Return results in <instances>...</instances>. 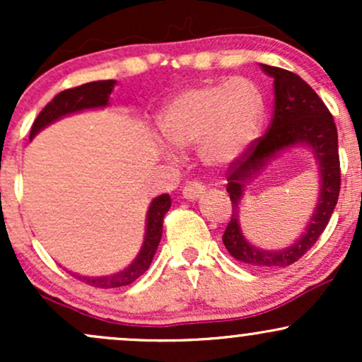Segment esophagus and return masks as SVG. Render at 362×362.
<instances>
[{
  "instance_id": "esophagus-1",
  "label": "esophagus",
  "mask_w": 362,
  "mask_h": 362,
  "mask_svg": "<svg viewBox=\"0 0 362 362\" xmlns=\"http://www.w3.org/2000/svg\"><path fill=\"white\" fill-rule=\"evenodd\" d=\"M204 192H206V187L202 185L201 182H195V180L187 182L184 189H182V195H184L185 199H197Z\"/></svg>"
}]
</instances>
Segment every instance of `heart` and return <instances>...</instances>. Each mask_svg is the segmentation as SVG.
I'll return each mask as SVG.
<instances>
[{
	"instance_id": "heart-1",
	"label": "heart",
	"mask_w": 362,
	"mask_h": 362,
	"mask_svg": "<svg viewBox=\"0 0 362 362\" xmlns=\"http://www.w3.org/2000/svg\"><path fill=\"white\" fill-rule=\"evenodd\" d=\"M264 100L250 80L231 78L192 86L168 103L160 127L173 146L197 148L207 167H226L259 138Z\"/></svg>"
}]
</instances>
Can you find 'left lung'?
I'll list each match as a JSON object with an SVG mask.
<instances>
[{
    "label": "left lung",
    "mask_w": 362,
    "mask_h": 362,
    "mask_svg": "<svg viewBox=\"0 0 362 362\" xmlns=\"http://www.w3.org/2000/svg\"><path fill=\"white\" fill-rule=\"evenodd\" d=\"M274 78V114L267 132L242 158L226 170L231 219L223 235L226 250L243 264L253 267H288L300 260L317 243L337 206L340 192V161L337 127L330 110L315 90L298 74L276 66L260 64ZM305 144L312 148L320 172V197L315 213L300 240L284 251H264L244 240L238 223V207L247 180L282 148Z\"/></svg>",
    "instance_id": "obj_1"
}]
</instances>
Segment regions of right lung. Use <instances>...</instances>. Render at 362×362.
I'll return each mask as SVG.
<instances>
[{
  "label": "right lung",
  "mask_w": 362,
  "mask_h": 362,
  "mask_svg": "<svg viewBox=\"0 0 362 362\" xmlns=\"http://www.w3.org/2000/svg\"><path fill=\"white\" fill-rule=\"evenodd\" d=\"M115 81L114 80H103V81H91L85 83V85L76 86V88H68L61 93H57L47 105L40 110L37 115L30 129V139L34 138L39 131H42L45 126L52 124L54 120L64 117V115L74 114V112H81L86 109H98V107L109 105V97L114 90ZM170 206H172V199L168 194L158 195L153 199L151 206L148 209L146 216V235H144V243L141 247L139 255L136 257L134 262L124 269L122 272L112 274V276L103 277H83L76 276L86 284L95 286V288L110 289V288H120V286H127L134 282L138 277L143 276L148 271L149 264H151L153 257L158 248V243L161 240V233H163V218L168 213Z\"/></svg>",
  "instance_id": "add662e5"
}]
</instances>
